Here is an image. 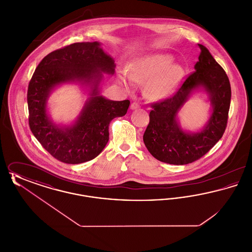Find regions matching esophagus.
Returning <instances> with one entry per match:
<instances>
[{"label":"esophagus","mask_w":252,"mask_h":252,"mask_svg":"<svg viewBox=\"0 0 252 252\" xmlns=\"http://www.w3.org/2000/svg\"><path fill=\"white\" fill-rule=\"evenodd\" d=\"M140 108V105L137 103V102H133L130 106L131 109H136V108Z\"/></svg>","instance_id":"34e87169"}]
</instances>
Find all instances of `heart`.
<instances>
[{
	"label": "heart",
	"mask_w": 252,
	"mask_h": 252,
	"mask_svg": "<svg viewBox=\"0 0 252 252\" xmlns=\"http://www.w3.org/2000/svg\"><path fill=\"white\" fill-rule=\"evenodd\" d=\"M168 55H153L134 62L128 70L129 78L136 82L145 83V94L151 98L167 95L179 83L182 75L180 65L171 63ZM121 80L126 84L125 76Z\"/></svg>",
	"instance_id": "obj_1"
}]
</instances>
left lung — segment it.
Here are the masks:
<instances>
[{
    "instance_id": "left-lung-1",
    "label": "left lung",
    "mask_w": 252,
    "mask_h": 252,
    "mask_svg": "<svg viewBox=\"0 0 252 252\" xmlns=\"http://www.w3.org/2000/svg\"><path fill=\"white\" fill-rule=\"evenodd\" d=\"M198 47L195 71L173 95L151 104L144 143L152 156L169 164L183 165L199 159L222 138L227 127L231 97L228 75L208 49L202 44ZM198 86L209 94L213 113L203 131L187 133L180 128L176 114L190 92Z\"/></svg>"
}]
</instances>
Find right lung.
<instances>
[{
	"label": "right lung",
	"mask_w": 252,
	"mask_h": 252,
	"mask_svg": "<svg viewBox=\"0 0 252 252\" xmlns=\"http://www.w3.org/2000/svg\"><path fill=\"white\" fill-rule=\"evenodd\" d=\"M114 67V60L97 41L58 49L37 65L27 91L29 126L42 147L58 160L78 164L94 159L108 144L110 121L126 115L129 100L111 101L98 95L102 72L113 74ZM70 81L93 83L92 97L73 126L60 128L47 116V98L53 87Z\"/></svg>",
	"instance_id": "right-lung-1"
}]
</instances>
